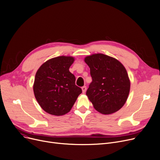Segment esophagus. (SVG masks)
Wrapping results in <instances>:
<instances>
[{
    "label": "esophagus",
    "instance_id": "obj_1",
    "mask_svg": "<svg viewBox=\"0 0 160 160\" xmlns=\"http://www.w3.org/2000/svg\"><path fill=\"white\" fill-rule=\"evenodd\" d=\"M82 93H85L86 90H87V87L86 86H83L82 88Z\"/></svg>",
    "mask_w": 160,
    "mask_h": 160
}]
</instances>
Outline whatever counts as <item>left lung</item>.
<instances>
[{"instance_id": "8db88e82", "label": "left lung", "mask_w": 160, "mask_h": 160, "mask_svg": "<svg viewBox=\"0 0 160 160\" xmlns=\"http://www.w3.org/2000/svg\"><path fill=\"white\" fill-rule=\"evenodd\" d=\"M84 62L93 80L86 95L94 108L104 115L119 111L127 102L130 89L124 66L117 59L101 53L88 56Z\"/></svg>"}]
</instances>
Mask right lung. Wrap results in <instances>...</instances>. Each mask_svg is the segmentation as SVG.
Masks as SVG:
<instances>
[{"mask_svg": "<svg viewBox=\"0 0 160 160\" xmlns=\"http://www.w3.org/2000/svg\"><path fill=\"white\" fill-rule=\"evenodd\" d=\"M74 60L69 56L53 58L36 72L33 93L41 108L50 115L61 116L69 112L82 93L81 88L75 85V77L69 71Z\"/></svg>", "mask_w": 160, "mask_h": 160, "instance_id": "obj_1", "label": "right lung"}]
</instances>
